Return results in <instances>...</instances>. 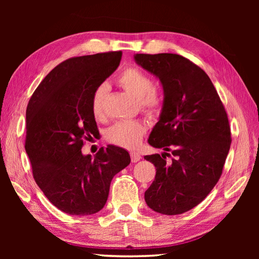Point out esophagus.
I'll use <instances>...</instances> for the list:
<instances>
[{
  "label": "esophagus",
  "mask_w": 259,
  "mask_h": 259,
  "mask_svg": "<svg viewBox=\"0 0 259 259\" xmlns=\"http://www.w3.org/2000/svg\"><path fill=\"white\" fill-rule=\"evenodd\" d=\"M130 157H131V161H133V162L139 161L140 159H141V156L139 155V153L138 152H135V151L130 152Z\"/></svg>",
  "instance_id": "34e87169"
}]
</instances>
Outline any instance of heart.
I'll return each instance as SVG.
<instances>
[{"label":"heart","mask_w":259,"mask_h":259,"mask_svg":"<svg viewBox=\"0 0 259 259\" xmlns=\"http://www.w3.org/2000/svg\"><path fill=\"white\" fill-rule=\"evenodd\" d=\"M117 83L138 100L140 110L145 114L153 117L160 112L162 97L153 88L152 79L142 70L134 67L124 69L117 78ZM107 93L108 85L106 83L98 85L93 91L91 111L97 119L104 115ZM145 131V126L138 121H119L107 131L106 138L115 146L134 149L140 145Z\"/></svg>","instance_id":"1"}]
</instances>
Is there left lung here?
I'll return each instance as SVG.
<instances>
[{
    "label": "left lung",
    "mask_w": 259,
    "mask_h": 259,
    "mask_svg": "<svg viewBox=\"0 0 259 259\" xmlns=\"http://www.w3.org/2000/svg\"><path fill=\"white\" fill-rule=\"evenodd\" d=\"M135 61L160 80L163 104L148 142L161 155L145 156L156 177L145 192L152 210L179 214L200 203L218 183L232 135L224 104L205 71L179 54H136ZM174 158L167 163L165 156Z\"/></svg>",
    "instance_id": "1"
}]
</instances>
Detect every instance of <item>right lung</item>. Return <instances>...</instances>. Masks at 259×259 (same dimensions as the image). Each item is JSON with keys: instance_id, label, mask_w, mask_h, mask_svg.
<instances>
[{"instance_id": "obj_1", "label": "right lung", "mask_w": 259, "mask_h": 259, "mask_svg": "<svg viewBox=\"0 0 259 259\" xmlns=\"http://www.w3.org/2000/svg\"><path fill=\"white\" fill-rule=\"evenodd\" d=\"M121 56L115 51L65 60L27 104L25 151L33 177L52 205L69 214L100 211L112 178L131 161L128 151L112 145L95 157L81 152L84 140L98 133L93 91L117 70Z\"/></svg>"}]
</instances>
